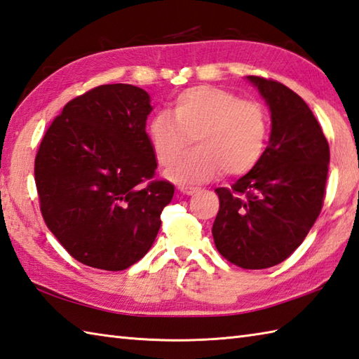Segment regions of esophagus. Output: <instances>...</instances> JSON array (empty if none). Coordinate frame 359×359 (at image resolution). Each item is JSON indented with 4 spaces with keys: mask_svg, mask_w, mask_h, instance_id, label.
Instances as JSON below:
<instances>
[{
    "mask_svg": "<svg viewBox=\"0 0 359 359\" xmlns=\"http://www.w3.org/2000/svg\"><path fill=\"white\" fill-rule=\"evenodd\" d=\"M179 191L184 193V194H188V196H193L194 193H198V188H196V187H185V185H182V187H179Z\"/></svg>",
    "mask_w": 359,
    "mask_h": 359,
    "instance_id": "1",
    "label": "esophagus"
}]
</instances>
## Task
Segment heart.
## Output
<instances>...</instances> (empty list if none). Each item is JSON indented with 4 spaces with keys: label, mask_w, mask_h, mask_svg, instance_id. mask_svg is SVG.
Masks as SVG:
<instances>
[{
    "label": "heart",
    "mask_w": 359,
    "mask_h": 359,
    "mask_svg": "<svg viewBox=\"0 0 359 359\" xmlns=\"http://www.w3.org/2000/svg\"><path fill=\"white\" fill-rule=\"evenodd\" d=\"M268 115L255 101L212 86L187 88L174 97L170 111L154 115L147 140L161 166H171L193 142L196 149L179 160L168 175L179 184L249 172L262 157Z\"/></svg>",
    "instance_id": "obj_1"
}]
</instances>
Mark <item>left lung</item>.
Segmentation results:
<instances>
[{"instance_id": "left-lung-1", "label": "left lung", "mask_w": 359, "mask_h": 359, "mask_svg": "<svg viewBox=\"0 0 359 359\" xmlns=\"http://www.w3.org/2000/svg\"><path fill=\"white\" fill-rule=\"evenodd\" d=\"M271 111L269 144L230 188H216L219 212L212 233L219 254L243 269L285 262L324 205L330 147L318 119L283 83L248 76Z\"/></svg>"}]
</instances>
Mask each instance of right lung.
I'll return each instance as SVG.
<instances>
[{"mask_svg": "<svg viewBox=\"0 0 359 359\" xmlns=\"http://www.w3.org/2000/svg\"><path fill=\"white\" fill-rule=\"evenodd\" d=\"M151 110L143 88L100 86L69 101L41 140L34 168L41 215L82 264L128 269L156 241L174 185L152 180Z\"/></svg>", "mask_w": 359, "mask_h": 359, "instance_id": "1", "label": "right lung"}]
</instances>
